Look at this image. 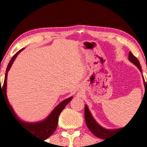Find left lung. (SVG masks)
<instances>
[{"label":"left lung","mask_w":147,"mask_h":147,"mask_svg":"<svg viewBox=\"0 0 147 147\" xmlns=\"http://www.w3.org/2000/svg\"><path fill=\"white\" fill-rule=\"evenodd\" d=\"M128 57L129 60L131 63H133L134 65H136L137 67L139 69V71L142 72V68H141L139 60H137V58L135 56L133 55V54L131 52H129V53ZM142 78H143L144 84L145 87V92H146V90H147V79L146 84L144 79V77H142ZM84 119H85L86 124H87L89 129L91 131V132L94 135H95L96 137H97L98 138H100V139H107V138H109V137H111V136L116 134L117 132H118L120 129H121V128L110 129H109L104 128L103 127L100 125V124L97 122V121L94 119V118L92 117V115L91 112H90V109H89L87 105H85V106H84ZM123 128H124V127H123Z\"/></svg>","instance_id":"8db88e82"}]
</instances>
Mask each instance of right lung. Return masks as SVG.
<instances>
[{"label": "right lung", "mask_w": 147, "mask_h": 147, "mask_svg": "<svg viewBox=\"0 0 147 147\" xmlns=\"http://www.w3.org/2000/svg\"><path fill=\"white\" fill-rule=\"evenodd\" d=\"M23 50H24V48L21 49L16 54H15L14 56L10 60L9 63H8L6 69V72H5L3 85V87H1V84L0 85V97L1 96L3 97L4 100L6 102L7 106H8V109H9L10 112H11V115L15 118L16 121L18 123H19L23 128H24L26 131L32 134V135L37 136V137L45 140V139L50 137L54 133L55 130L57 128V123H58V117L60 116V113L63 110L65 107L71 101L72 97H69V98L63 100L60 104H58L53 109V110L50 112V115L44 119L41 120V121H35V122H29V121H26L24 120L21 119L20 118H19L18 115H16V112H15L14 109H13L12 106L10 105V102L8 100V97H7V77H8V71L10 70L13 62L15 61L16 58L17 57L18 55Z\"/></svg>", "instance_id": "1"}]
</instances>
